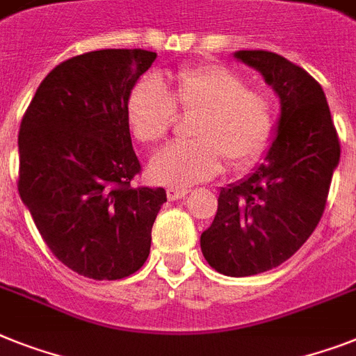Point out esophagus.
<instances>
[{
	"instance_id": "esophagus-1",
	"label": "esophagus",
	"mask_w": 356,
	"mask_h": 356,
	"mask_svg": "<svg viewBox=\"0 0 356 356\" xmlns=\"http://www.w3.org/2000/svg\"><path fill=\"white\" fill-rule=\"evenodd\" d=\"M186 193H188V190H184V188H168V190H166V195H168L170 201H177V199H183Z\"/></svg>"
}]
</instances>
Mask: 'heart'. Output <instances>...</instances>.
<instances>
[{"mask_svg":"<svg viewBox=\"0 0 356 356\" xmlns=\"http://www.w3.org/2000/svg\"><path fill=\"white\" fill-rule=\"evenodd\" d=\"M170 93L155 76L140 78L126 100L133 138L155 146L172 129L179 113H197L192 140L170 144L153 155L155 183L190 186L228 168H247L267 152L274 135V106L265 91L221 63L184 67L172 76Z\"/></svg>","mask_w":356,"mask_h":356,"instance_id":"heart-1","label":"heart"}]
</instances>
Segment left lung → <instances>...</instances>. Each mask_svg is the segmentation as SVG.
Wrapping results in <instances>:
<instances>
[{
	"instance_id": "left-lung-1",
	"label": "left lung",
	"mask_w": 356,
	"mask_h": 356,
	"mask_svg": "<svg viewBox=\"0 0 356 356\" xmlns=\"http://www.w3.org/2000/svg\"><path fill=\"white\" fill-rule=\"evenodd\" d=\"M282 104L278 135L252 175L223 188L201 250L212 268L243 278L287 261L313 234L327 203L340 143L322 86L270 51H238Z\"/></svg>"
}]
</instances>
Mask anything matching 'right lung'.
Instances as JSON below:
<instances>
[{"label":"right lung","instance_id":"obj_1","mask_svg":"<svg viewBox=\"0 0 356 356\" xmlns=\"http://www.w3.org/2000/svg\"><path fill=\"white\" fill-rule=\"evenodd\" d=\"M157 53L102 49L43 78L18 135L19 197L51 252L93 280H120L148 259L164 188L133 186L126 100Z\"/></svg>","mask_w":356,"mask_h":356}]
</instances>
